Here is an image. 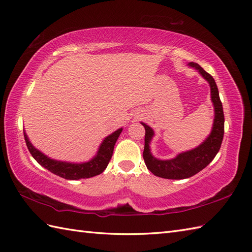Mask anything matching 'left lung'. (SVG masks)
<instances>
[{"instance_id":"left-lung-1","label":"left lung","mask_w":252,"mask_h":252,"mask_svg":"<svg viewBox=\"0 0 252 252\" xmlns=\"http://www.w3.org/2000/svg\"><path fill=\"white\" fill-rule=\"evenodd\" d=\"M189 66L197 69L201 76L205 78L210 84L211 90V100L215 107V120H213L212 131L206 141L199 146L191 149V151L181 153L178 156L170 160H160L155 158L149 148L152 138L154 136V131L151 126L142 122L145 127V146H144L143 158L147 169L159 178L170 179V180H183L190 178L196 173L200 172L210 163L213 158L217 156L221 148V144L224 135V114L223 106L221 103L219 90L216 84L215 79L211 74L198 65L196 63H189Z\"/></svg>"}]
</instances>
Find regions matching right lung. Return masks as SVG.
Segmentation results:
<instances>
[{"mask_svg":"<svg viewBox=\"0 0 252 252\" xmlns=\"http://www.w3.org/2000/svg\"><path fill=\"white\" fill-rule=\"evenodd\" d=\"M122 129H119L111 133L110 135L107 136L103 143L100 144L98 148L97 155L91 159L88 162L83 163H72V162H65V161H58V160L51 159L44 154H42L40 151L30 143L28 136L24 131L25 141L28 147L30 154L32 155L37 162H39L42 167H44L52 173H54L63 179L66 180H80V179H89L92 176L100 174L108 165L112 153H114L115 144L119 137Z\"/></svg>","mask_w":252,"mask_h":252,"instance_id":"right-lung-1","label":"right lung"}]
</instances>
